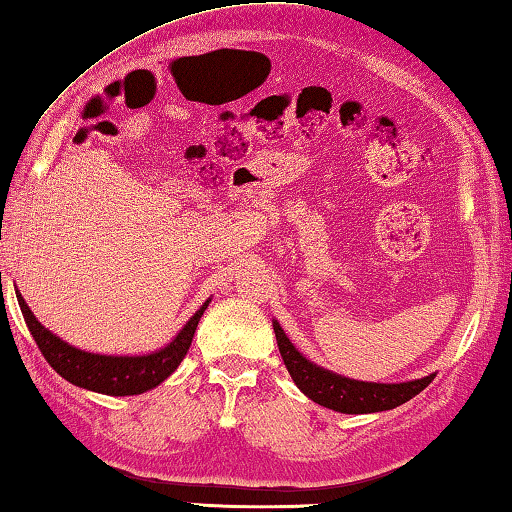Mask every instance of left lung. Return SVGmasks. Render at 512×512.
<instances>
[{
    "label": "left lung",
    "mask_w": 512,
    "mask_h": 512,
    "mask_svg": "<svg viewBox=\"0 0 512 512\" xmlns=\"http://www.w3.org/2000/svg\"><path fill=\"white\" fill-rule=\"evenodd\" d=\"M277 347H280L282 360L291 374L293 383L300 387L304 396H309L313 403L329 407L340 414H371L385 412L403 405L421 394L432 383L436 374H430L407 383H365V380H353L347 376L333 374L315 362L306 360L300 351L293 347V342L286 338L280 322L273 320Z\"/></svg>",
    "instance_id": "8db88e82"
}]
</instances>
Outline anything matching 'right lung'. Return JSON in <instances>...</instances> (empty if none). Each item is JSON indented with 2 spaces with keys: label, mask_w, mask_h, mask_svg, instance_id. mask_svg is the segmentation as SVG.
<instances>
[{
  "label": "right lung",
  "mask_w": 512,
  "mask_h": 512,
  "mask_svg": "<svg viewBox=\"0 0 512 512\" xmlns=\"http://www.w3.org/2000/svg\"><path fill=\"white\" fill-rule=\"evenodd\" d=\"M17 302H20L26 327H29L46 362L71 385L109 396L143 394L174 374V369L181 365V360L192 345L194 331H197L203 311L210 304V300L203 302L201 309L185 322V327L176 333L170 345H165L159 351L145 353V356H102V353H89L73 347L42 327L20 293H17Z\"/></svg>",
  "instance_id": "obj_1"
}]
</instances>
